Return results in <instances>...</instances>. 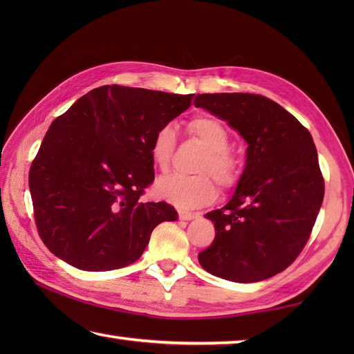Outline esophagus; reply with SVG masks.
<instances>
[{
	"mask_svg": "<svg viewBox=\"0 0 354 354\" xmlns=\"http://www.w3.org/2000/svg\"><path fill=\"white\" fill-rule=\"evenodd\" d=\"M178 214H179V219H181V221H192V219H194V217H196V214L192 213V212H185V209H179Z\"/></svg>",
	"mask_w": 354,
	"mask_h": 354,
	"instance_id": "esophagus-1",
	"label": "esophagus"
}]
</instances>
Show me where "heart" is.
Segmentation results:
<instances>
[{"instance_id":"obj_1","label":"heart","mask_w":354,"mask_h":354,"mask_svg":"<svg viewBox=\"0 0 354 354\" xmlns=\"http://www.w3.org/2000/svg\"><path fill=\"white\" fill-rule=\"evenodd\" d=\"M187 132L205 147L194 165V171L198 173L167 175L158 179L155 193L158 198L181 208H201L212 204L217 196V187L212 178L216 179L222 190H234L242 179L243 165L230 149V132L219 118L209 115L193 117L187 123ZM175 145L176 135L171 126H161L155 131L149 145V155L158 170H169Z\"/></svg>"}]
</instances>
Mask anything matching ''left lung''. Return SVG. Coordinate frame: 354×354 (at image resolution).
<instances>
[{"label":"left lung","instance_id":"1","mask_svg":"<svg viewBox=\"0 0 354 354\" xmlns=\"http://www.w3.org/2000/svg\"><path fill=\"white\" fill-rule=\"evenodd\" d=\"M194 106L227 120L248 142L234 196L205 214L216 236L201 266L237 283L280 274L301 254L324 199V178L310 132L260 94H199Z\"/></svg>","mask_w":354,"mask_h":354}]
</instances>
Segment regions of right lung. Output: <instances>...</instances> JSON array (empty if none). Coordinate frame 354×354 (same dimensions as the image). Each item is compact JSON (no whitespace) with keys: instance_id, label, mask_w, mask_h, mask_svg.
I'll return each instance as SVG.
<instances>
[{"instance_id":"add662e5","label":"right lung","mask_w":354,"mask_h":354,"mask_svg":"<svg viewBox=\"0 0 354 354\" xmlns=\"http://www.w3.org/2000/svg\"><path fill=\"white\" fill-rule=\"evenodd\" d=\"M193 94L99 86L59 115L28 173L44 245L84 270L137 261L153 228L176 221L167 202H145L153 183L152 135L190 108Z\"/></svg>"}]
</instances>
